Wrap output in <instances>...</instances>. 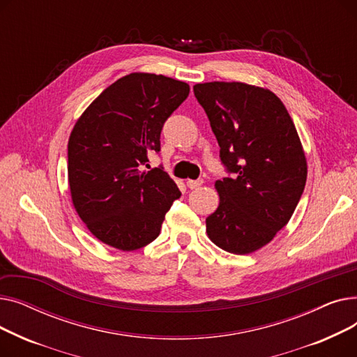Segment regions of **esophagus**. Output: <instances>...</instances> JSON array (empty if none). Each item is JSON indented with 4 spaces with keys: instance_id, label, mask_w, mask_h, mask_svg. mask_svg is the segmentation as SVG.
<instances>
[{
    "instance_id": "esophagus-1",
    "label": "esophagus",
    "mask_w": 357,
    "mask_h": 357,
    "mask_svg": "<svg viewBox=\"0 0 357 357\" xmlns=\"http://www.w3.org/2000/svg\"><path fill=\"white\" fill-rule=\"evenodd\" d=\"M202 183H204L202 179H195V181L190 179V181H186V186H188L190 190H197V188H199Z\"/></svg>"
}]
</instances>
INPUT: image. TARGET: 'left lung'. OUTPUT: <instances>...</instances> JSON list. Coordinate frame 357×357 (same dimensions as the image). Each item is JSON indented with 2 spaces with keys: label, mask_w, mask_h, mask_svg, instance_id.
I'll return each mask as SVG.
<instances>
[{
  "label": "left lung",
  "mask_w": 357,
  "mask_h": 357,
  "mask_svg": "<svg viewBox=\"0 0 357 357\" xmlns=\"http://www.w3.org/2000/svg\"><path fill=\"white\" fill-rule=\"evenodd\" d=\"M194 93L230 174L215 182L220 205L207 220L214 245L248 255L287 226L307 182L294 121L275 93L243 82H205Z\"/></svg>",
  "instance_id": "obj_1"
}]
</instances>
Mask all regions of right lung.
I'll use <instances>...</instances> for the list:
<instances>
[{
    "instance_id": "obj_1",
    "label": "right lung",
    "mask_w": 357,
    "mask_h": 357,
    "mask_svg": "<svg viewBox=\"0 0 357 357\" xmlns=\"http://www.w3.org/2000/svg\"><path fill=\"white\" fill-rule=\"evenodd\" d=\"M188 93V84L163 75L130 73L104 89L75 124L68 143L72 202L105 245L131 252L152 243L181 197L162 166H143L149 153L160 152L162 127Z\"/></svg>"
}]
</instances>
